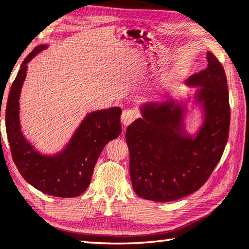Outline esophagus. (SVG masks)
I'll return each instance as SVG.
<instances>
[{
    "label": "esophagus",
    "mask_w": 249,
    "mask_h": 249,
    "mask_svg": "<svg viewBox=\"0 0 249 249\" xmlns=\"http://www.w3.org/2000/svg\"><path fill=\"white\" fill-rule=\"evenodd\" d=\"M136 119V113L134 110L131 109H126L123 112H122V115H121V121H122V124H123L125 127L126 126L130 125Z\"/></svg>",
    "instance_id": "esophagus-1"
}]
</instances>
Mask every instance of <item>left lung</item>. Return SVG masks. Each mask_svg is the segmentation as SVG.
<instances>
[{
  "instance_id": "1",
  "label": "left lung",
  "mask_w": 249,
  "mask_h": 249,
  "mask_svg": "<svg viewBox=\"0 0 249 249\" xmlns=\"http://www.w3.org/2000/svg\"><path fill=\"white\" fill-rule=\"evenodd\" d=\"M206 58V69L186 81L199 86L196 101L204 109L196 137L184 130L183 106L170 97L144 104L142 118L126 129L130 179L140 197L170 202L187 196L207 181L222 157L230 127L227 76L213 53Z\"/></svg>"
}]
</instances>
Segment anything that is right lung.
<instances>
[{"label":"right lung","mask_w":249,"mask_h":249,"mask_svg":"<svg viewBox=\"0 0 249 249\" xmlns=\"http://www.w3.org/2000/svg\"><path fill=\"white\" fill-rule=\"evenodd\" d=\"M47 45H38L23 60L9 90L5 122L12 157L27 182L58 197L79 196L89 186L101 151L122 131L119 107L87 114L65 150L52 157L41 154L24 138L19 121V97L27 75V63ZM1 116V114H0Z\"/></svg>","instance_id":"obj_1"}]
</instances>
